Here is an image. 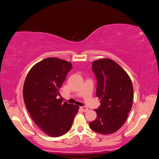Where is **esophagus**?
Instances as JSON below:
<instances>
[{"instance_id":"obj_1","label":"esophagus","mask_w":159,"mask_h":159,"mask_svg":"<svg viewBox=\"0 0 159 159\" xmlns=\"http://www.w3.org/2000/svg\"><path fill=\"white\" fill-rule=\"evenodd\" d=\"M80 109H81L83 111H87L88 110V109L87 107H80Z\"/></svg>"}]
</instances>
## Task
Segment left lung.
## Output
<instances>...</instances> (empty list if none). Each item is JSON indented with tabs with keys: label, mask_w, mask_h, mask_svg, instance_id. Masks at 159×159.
Masks as SVG:
<instances>
[{
	"label": "left lung",
	"mask_w": 159,
	"mask_h": 159,
	"mask_svg": "<svg viewBox=\"0 0 159 159\" xmlns=\"http://www.w3.org/2000/svg\"><path fill=\"white\" fill-rule=\"evenodd\" d=\"M97 79L96 97L100 106L95 111L97 118L90 123L95 133L109 134L121 128L133 105V87L128 74L111 59L92 62Z\"/></svg>",
	"instance_id": "left-lung-1"
}]
</instances>
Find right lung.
Masks as SVG:
<instances>
[{"mask_svg": "<svg viewBox=\"0 0 159 159\" xmlns=\"http://www.w3.org/2000/svg\"><path fill=\"white\" fill-rule=\"evenodd\" d=\"M71 65L59 58H46L32 67L24 84V101L29 114L36 124L52 138L66 134L79 111L78 106L57 99Z\"/></svg>", "mask_w": 159, "mask_h": 159, "instance_id": "1", "label": "right lung"}]
</instances>
